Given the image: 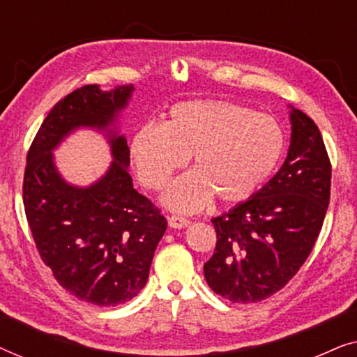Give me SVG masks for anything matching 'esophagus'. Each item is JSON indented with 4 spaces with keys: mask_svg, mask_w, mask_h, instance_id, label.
<instances>
[{
    "mask_svg": "<svg viewBox=\"0 0 357 357\" xmlns=\"http://www.w3.org/2000/svg\"><path fill=\"white\" fill-rule=\"evenodd\" d=\"M167 221H169V226L174 227V229H182V227L190 226L188 219L182 218V216H170Z\"/></svg>",
    "mask_w": 357,
    "mask_h": 357,
    "instance_id": "obj_1",
    "label": "esophagus"
}]
</instances>
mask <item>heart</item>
<instances>
[{
    "instance_id": "obj_1",
    "label": "heart",
    "mask_w": 357,
    "mask_h": 357,
    "mask_svg": "<svg viewBox=\"0 0 357 357\" xmlns=\"http://www.w3.org/2000/svg\"><path fill=\"white\" fill-rule=\"evenodd\" d=\"M284 148L275 116L229 100L180 102L164 125H143L130 141L136 172L151 190H162L192 155L195 170L164 195L178 213L198 211L214 195L222 203L245 202L271 177Z\"/></svg>"
}]
</instances>
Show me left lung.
Instances as JSON below:
<instances>
[{"label":"left lung","mask_w":357,"mask_h":357,"mask_svg":"<svg viewBox=\"0 0 357 357\" xmlns=\"http://www.w3.org/2000/svg\"><path fill=\"white\" fill-rule=\"evenodd\" d=\"M291 107V144L278 174L247 202L213 218L216 248L208 286L237 304L282 289L304 265L330 203L331 164L319 126Z\"/></svg>","instance_id":"1"}]
</instances>
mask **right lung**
<instances>
[{"instance_id":"right-lung-1","label":"right lung","mask_w":357,"mask_h":357,"mask_svg":"<svg viewBox=\"0 0 357 357\" xmlns=\"http://www.w3.org/2000/svg\"><path fill=\"white\" fill-rule=\"evenodd\" d=\"M133 91V84L112 91L89 84L68 94L37 131L24 172V209L40 258L66 291L100 307L138 296L167 229L159 208L133 188L130 148L115 131ZM81 126L105 130L114 158L84 189L68 184L52 160V149Z\"/></svg>"}]
</instances>
